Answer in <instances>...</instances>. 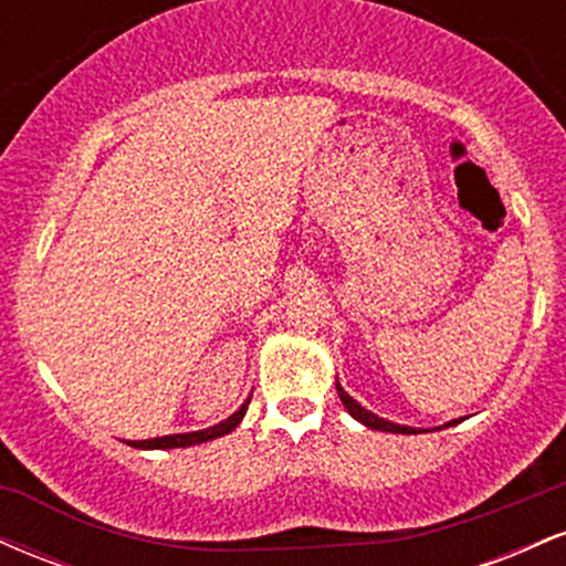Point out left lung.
<instances>
[{
  "label": "left lung",
  "instance_id": "8db88e82",
  "mask_svg": "<svg viewBox=\"0 0 566 566\" xmlns=\"http://www.w3.org/2000/svg\"><path fill=\"white\" fill-rule=\"evenodd\" d=\"M335 388H337V396H340V401H343V407L348 409V415L354 420H359L361 426H367V428H375V431H388V433H428V428H412V426H399V423H391V420H386V418H378V415L375 412H369V409H365L359 405V401L354 399V396H348L346 391H343V386L340 382H335ZM460 420L463 418H458V420H450V423H444L441 428H450V426H458ZM439 431V428H437Z\"/></svg>",
  "mask_w": 566,
  "mask_h": 566
}]
</instances>
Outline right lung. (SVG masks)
I'll use <instances>...</instances> for the list:
<instances>
[{
    "label": "right lung",
    "mask_w": 566,
    "mask_h": 566,
    "mask_svg": "<svg viewBox=\"0 0 566 566\" xmlns=\"http://www.w3.org/2000/svg\"><path fill=\"white\" fill-rule=\"evenodd\" d=\"M247 405H250V399L244 401L242 407L237 409V412L229 415L226 420H220V423L205 428V431H188V433H170V437H157V439H143V441H127L129 447H135V450H175V447H193V444H205V441L210 439H218V437H226V433H231L233 428L242 423L244 412H247Z\"/></svg>",
    "instance_id": "obj_1"
}]
</instances>
